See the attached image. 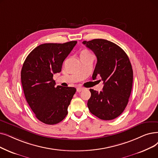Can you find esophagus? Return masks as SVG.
<instances>
[{
	"label": "esophagus",
	"instance_id": "34e87169",
	"mask_svg": "<svg viewBox=\"0 0 158 158\" xmlns=\"http://www.w3.org/2000/svg\"><path fill=\"white\" fill-rule=\"evenodd\" d=\"M84 90V88L81 87V86H79V87L77 88V92H81L82 90Z\"/></svg>",
	"mask_w": 158,
	"mask_h": 158
}]
</instances>
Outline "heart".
Returning <instances> with one entry per match:
<instances>
[{
  "instance_id": "obj_1",
  "label": "heart",
  "mask_w": 158,
  "mask_h": 158,
  "mask_svg": "<svg viewBox=\"0 0 158 158\" xmlns=\"http://www.w3.org/2000/svg\"><path fill=\"white\" fill-rule=\"evenodd\" d=\"M89 53V52H87V51H83L81 53Z\"/></svg>"
}]
</instances>
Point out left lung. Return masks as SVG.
Here are the masks:
<instances>
[{"mask_svg": "<svg viewBox=\"0 0 158 158\" xmlns=\"http://www.w3.org/2000/svg\"><path fill=\"white\" fill-rule=\"evenodd\" d=\"M97 57L93 80L100 75L103 81L102 91L90 89L91 97L88 101L90 112L102 120H112L125 109L131 94L133 70L127 53L110 41L96 39L83 41Z\"/></svg>", "mask_w": 158, "mask_h": 158, "instance_id": "obj_1", "label": "left lung"}]
</instances>
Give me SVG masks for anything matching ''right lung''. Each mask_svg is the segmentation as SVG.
<instances>
[{
    "instance_id": "add662e5",
    "label": "right lung",
    "mask_w": 158,
    "mask_h": 158,
    "mask_svg": "<svg viewBox=\"0 0 158 158\" xmlns=\"http://www.w3.org/2000/svg\"><path fill=\"white\" fill-rule=\"evenodd\" d=\"M77 43L40 44L24 62L21 83L26 99L35 117L45 124H57L68 114V107L76 88L56 87L53 76L60 72L63 61Z\"/></svg>"
}]
</instances>
